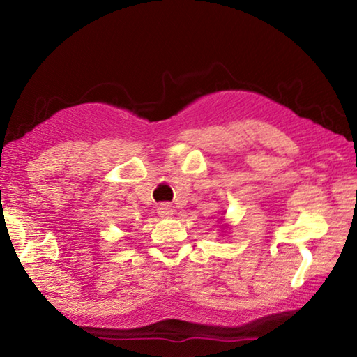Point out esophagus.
Segmentation results:
<instances>
[{"mask_svg":"<svg viewBox=\"0 0 357 357\" xmlns=\"http://www.w3.org/2000/svg\"><path fill=\"white\" fill-rule=\"evenodd\" d=\"M158 215L161 218H170L173 215V208L169 204H161V206H158Z\"/></svg>","mask_w":357,"mask_h":357,"instance_id":"34e87169","label":"esophagus"}]
</instances>
